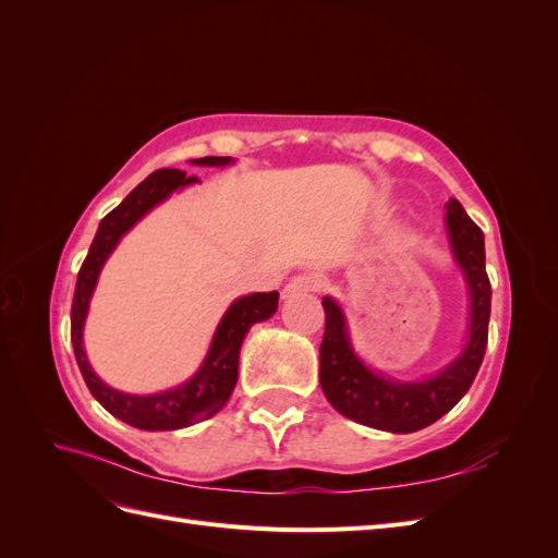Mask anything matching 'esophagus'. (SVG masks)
Returning <instances> with one entry per match:
<instances>
[{
    "label": "esophagus",
    "instance_id": "obj_1",
    "mask_svg": "<svg viewBox=\"0 0 558 558\" xmlns=\"http://www.w3.org/2000/svg\"><path fill=\"white\" fill-rule=\"evenodd\" d=\"M320 289V279L316 275H298L281 289V300H291L302 293H314Z\"/></svg>",
    "mask_w": 558,
    "mask_h": 558
}]
</instances>
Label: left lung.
Wrapping results in <instances>:
<instances>
[{"label":"left lung","mask_w":558,"mask_h":558,"mask_svg":"<svg viewBox=\"0 0 558 558\" xmlns=\"http://www.w3.org/2000/svg\"><path fill=\"white\" fill-rule=\"evenodd\" d=\"M445 226L453 260L463 272L470 295V324L459 356L418 381H400L365 365L351 347L347 316L326 295V332L320 342V388L332 408L351 421L386 433H414L435 424L459 402L477 377L492 316V283L484 267V232L465 214L459 199L445 205Z\"/></svg>","instance_id":"left-lung-1"}]
</instances>
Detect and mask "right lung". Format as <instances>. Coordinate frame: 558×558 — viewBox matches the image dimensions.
<instances>
[{
  "label": "right lung",
  "instance_id": "obj_1",
  "mask_svg": "<svg viewBox=\"0 0 558 558\" xmlns=\"http://www.w3.org/2000/svg\"><path fill=\"white\" fill-rule=\"evenodd\" d=\"M232 162V158L216 156L193 160V165L199 167H226ZM193 183H199V179L185 177V172L181 170H158L154 174H148L121 205L99 221L97 234L76 279V291L72 302V344L81 375L86 379L95 400L102 404L109 414L142 430H177L193 426L197 421H205L216 412H221L223 404L232 396L234 384H238L240 349L246 332L253 324H260V320H267L272 316L279 302L277 291L251 293L234 300L223 314V318L218 320L209 351L205 361L199 363L197 373L183 384L167 388V391L148 396L125 393L105 384L95 375L86 347H83V326H86L99 272H102V267L113 253V248L118 246V242L123 240V234H128L150 209L158 207L160 202H165L174 191H181L185 185Z\"/></svg>",
  "mask_w": 558,
  "mask_h": 558
}]
</instances>
